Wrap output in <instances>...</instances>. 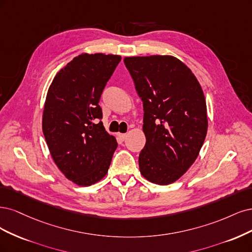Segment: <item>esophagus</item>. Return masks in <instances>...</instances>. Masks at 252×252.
Instances as JSON below:
<instances>
[{
    "instance_id": "esophagus-1",
    "label": "esophagus",
    "mask_w": 252,
    "mask_h": 252,
    "mask_svg": "<svg viewBox=\"0 0 252 252\" xmlns=\"http://www.w3.org/2000/svg\"><path fill=\"white\" fill-rule=\"evenodd\" d=\"M118 137H119V139L120 140H126V137H127V135L126 134H118Z\"/></svg>"
}]
</instances>
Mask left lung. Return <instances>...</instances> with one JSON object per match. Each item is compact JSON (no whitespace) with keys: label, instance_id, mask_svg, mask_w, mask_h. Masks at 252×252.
Wrapping results in <instances>:
<instances>
[{"label":"left lung","instance_id":"obj_1","mask_svg":"<svg viewBox=\"0 0 252 252\" xmlns=\"http://www.w3.org/2000/svg\"><path fill=\"white\" fill-rule=\"evenodd\" d=\"M125 64L143 103L147 142L139 154L140 173L153 183L170 184L190 167L205 140L204 94L192 72L174 56H132Z\"/></svg>","mask_w":252,"mask_h":252}]
</instances>
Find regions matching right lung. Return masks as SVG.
I'll list each match as a JSON object with an SVG mask.
<instances>
[{
  "label": "right lung",
  "instance_id": "1",
  "mask_svg": "<svg viewBox=\"0 0 252 252\" xmlns=\"http://www.w3.org/2000/svg\"><path fill=\"white\" fill-rule=\"evenodd\" d=\"M120 61L119 55L80 54L55 75L47 93L46 142L61 172L80 186L102 179L117 149L102 125L99 100Z\"/></svg>",
  "mask_w": 252,
  "mask_h": 252
}]
</instances>
